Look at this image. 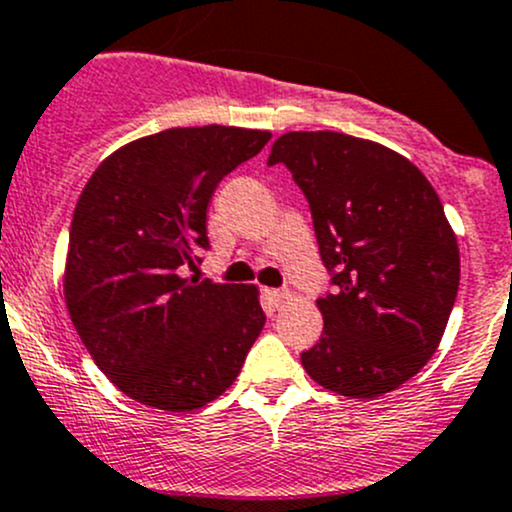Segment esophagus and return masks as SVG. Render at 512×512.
I'll return each mask as SVG.
<instances>
[{
	"mask_svg": "<svg viewBox=\"0 0 512 512\" xmlns=\"http://www.w3.org/2000/svg\"><path fill=\"white\" fill-rule=\"evenodd\" d=\"M265 297L270 299L272 307H280L287 299V289H265Z\"/></svg>",
	"mask_w": 512,
	"mask_h": 512,
	"instance_id": "34e87169",
	"label": "esophagus"
}]
</instances>
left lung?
<instances>
[{
    "mask_svg": "<svg viewBox=\"0 0 512 512\" xmlns=\"http://www.w3.org/2000/svg\"><path fill=\"white\" fill-rule=\"evenodd\" d=\"M267 163H285L307 195L334 292L317 299L324 332L302 366L352 399L399 389L441 344L461 280L456 232L426 175L381 143L337 131H289Z\"/></svg>",
    "mask_w": 512,
    "mask_h": 512,
    "instance_id": "obj_1",
    "label": "left lung"
}]
</instances>
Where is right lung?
I'll return each instance as SVG.
<instances>
[{"label":"right lung","instance_id":"add662e5","mask_svg":"<svg viewBox=\"0 0 512 512\" xmlns=\"http://www.w3.org/2000/svg\"><path fill=\"white\" fill-rule=\"evenodd\" d=\"M270 131L193 126L143 136L103 160L69 232L64 299L98 369L138 404L195 411L240 374L265 327L255 285L180 275L208 250V203Z\"/></svg>","mask_w":512,"mask_h":512}]
</instances>
